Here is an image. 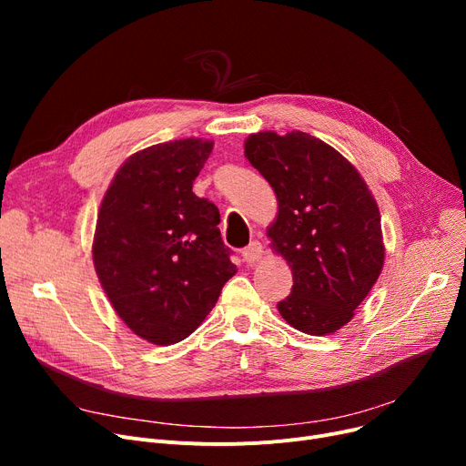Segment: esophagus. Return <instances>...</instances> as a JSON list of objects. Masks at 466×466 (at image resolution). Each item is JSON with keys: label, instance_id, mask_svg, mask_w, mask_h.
<instances>
[{"label": "esophagus", "instance_id": "obj_1", "mask_svg": "<svg viewBox=\"0 0 466 466\" xmlns=\"http://www.w3.org/2000/svg\"><path fill=\"white\" fill-rule=\"evenodd\" d=\"M262 253H264V249L260 246V241H251L249 246L241 251V257H243V260H246L248 264H253V262H257L262 257Z\"/></svg>", "mask_w": 466, "mask_h": 466}]
</instances>
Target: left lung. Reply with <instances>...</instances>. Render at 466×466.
<instances>
[{
    "label": "left lung",
    "instance_id": "left-lung-1",
    "mask_svg": "<svg viewBox=\"0 0 466 466\" xmlns=\"http://www.w3.org/2000/svg\"><path fill=\"white\" fill-rule=\"evenodd\" d=\"M246 157L278 196L268 238L295 279L278 309L300 332L332 334L353 319L381 274L374 196L350 160L306 132L251 134Z\"/></svg>",
    "mask_w": 466,
    "mask_h": 466
}]
</instances>
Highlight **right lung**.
<instances>
[{
	"mask_svg": "<svg viewBox=\"0 0 466 466\" xmlns=\"http://www.w3.org/2000/svg\"><path fill=\"white\" fill-rule=\"evenodd\" d=\"M211 149L198 137L147 147L118 167L97 213V279L120 319L155 346L198 329L236 274L217 206L192 192Z\"/></svg>",
	"mask_w": 466,
	"mask_h": 466,
	"instance_id": "right-lung-1",
	"label": "right lung"
}]
</instances>
